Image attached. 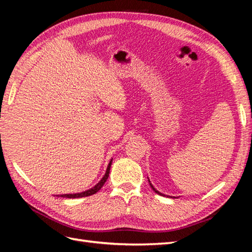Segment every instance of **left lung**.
Listing matches in <instances>:
<instances>
[{
    "instance_id": "left-lung-1",
    "label": "left lung",
    "mask_w": 252,
    "mask_h": 252,
    "mask_svg": "<svg viewBox=\"0 0 252 252\" xmlns=\"http://www.w3.org/2000/svg\"><path fill=\"white\" fill-rule=\"evenodd\" d=\"M148 182H149V185H150V187L152 188V190H154V191L156 192V193H158V194H159V195H163V196H168V197H171V199H178L177 196H170V195H167V194H164V193H162V192H159L158 190H157L155 187H154V185L151 184V182H150V180L148 179Z\"/></svg>"
}]
</instances>
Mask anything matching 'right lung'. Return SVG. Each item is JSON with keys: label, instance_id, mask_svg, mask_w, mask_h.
<instances>
[{"label": "right lung", "instance_id": "obj_1", "mask_svg": "<svg viewBox=\"0 0 252 252\" xmlns=\"http://www.w3.org/2000/svg\"><path fill=\"white\" fill-rule=\"evenodd\" d=\"M112 164V158L110 159V162L107 166V169H106V172L104 174V177L101 179V181L97 183L96 185H94L93 188H90L86 191H83V192H78V193H69V194H58L57 196H61V197H67V199H77V197H83V196H89V195H93L94 193H96L98 190H100L103 185L105 184V182L107 181L108 177H109V172H110V167Z\"/></svg>", "mask_w": 252, "mask_h": 252}]
</instances>
